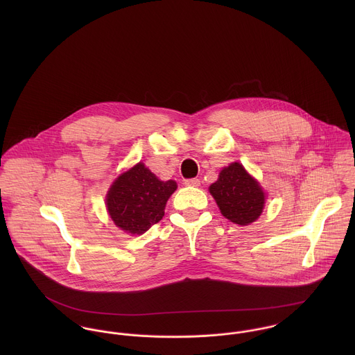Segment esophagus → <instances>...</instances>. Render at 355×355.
<instances>
[{"label":"esophagus","mask_w":355,"mask_h":355,"mask_svg":"<svg viewBox=\"0 0 355 355\" xmlns=\"http://www.w3.org/2000/svg\"><path fill=\"white\" fill-rule=\"evenodd\" d=\"M184 184H186V186H190V187H198V186L201 184V182H200V179L193 178V179H187V180H184Z\"/></svg>","instance_id":"esophagus-1"}]
</instances>
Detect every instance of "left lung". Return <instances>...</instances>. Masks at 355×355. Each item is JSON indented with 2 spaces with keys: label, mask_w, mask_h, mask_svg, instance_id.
<instances>
[{
  "label": "left lung",
  "mask_w": 355,
  "mask_h": 355,
  "mask_svg": "<svg viewBox=\"0 0 355 355\" xmlns=\"http://www.w3.org/2000/svg\"><path fill=\"white\" fill-rule=\"evenodd\" d=\"M209 191L218 205L221 214L235 224L248 225L262 213L263 191L239 162L224 168L217 182L209 187Z\"/></svg>",
  "instance_id": "obj_1"
}]
</instances>
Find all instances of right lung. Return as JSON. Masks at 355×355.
Listing matches in <instances>:
<instances>
[{"mask_svg":"<svg viewBox=\"0 0 355 355\" xmlns=\"http://www.w3.org/2000/svg\"><path fill=\"white\" fill-rule=\"evenodd\" d=\"M176 187V182H161L139 162L112 184L106 207L119 228L141 235L162 218L166 201Z\"/></svg>","mask_w":355,"mask_h":355,"instance_id":"1","label":"right lung"}]
</instances>
